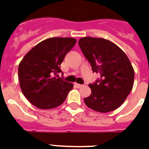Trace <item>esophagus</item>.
<instances>
[{
    "mask_svg": "<svg viewBox=\"0 0 149 149\" xmlns=\"http://www.w3.org/2000/svg\"><path fill=\"white\" fill-rule=\"evenodd\" d=\"M74 86H75L76 88H80V87H82V86H84V85L83 84H80L74 83Z\"/></svg>",
    "mask_w": 149,
    "mask_h": 149,
    "instance_id": "34e87169",
    "label": "esophagus"
}]
</instances>
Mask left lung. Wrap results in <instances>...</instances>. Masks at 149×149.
Wrapping results in <instances>:
<instances>
[{
  "label": "left lung",
  "instance_id": "8db88e82",
  "mask_svg": "<svg viewBox=\"0 0 149 149\" xmlns=\"http://www.w3.org/2000/svg\"><path fill=\"white\" fill-rule=\"evenodd\" d=\"M79 45L93 72L100 74V79L89 84L91 95L84 100L85 104L100 113L118 109L134 85V70L128 56L115 44L103 38H81Z\"/></svg>",
  "mask_w": 149,
  "mask_h": 149
}]
</instances>
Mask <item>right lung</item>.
<instances>
[{
	"instance_id": "right-lung-1",
	"label": "right lung",
	"mask_w": 149,
	"mask_h": 149,
	"mask_svg": "<svg viewBox=\"0 0 149 149\" xmlns=\"http://www.w3.org/2000/svg\"><path fill=\"white\" fill-rule=\"evenodd\" d=\"M75 43L74 38H49L33 47L20 61V89L33 105L49 109L64 103L73 84L57 77L61 63Z\"/></svg>"
}]
</instances>
